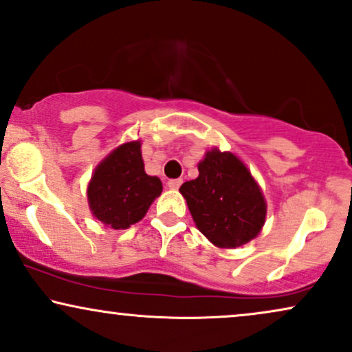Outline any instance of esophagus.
Here are the masks:
<instances>
[{"label": "esophagus", "instance_id": "1", "mask_svg": "<svg viewBox=\"0 0 352 352\" xmlns=\"http://www.w3.org/2000/svg\"><path fill=\"white\" fill-rule=\"evenodd\" d=\"M182 182H184L182 179L168 180V182H167V186H168V188H170V190H179L180 185H182Z\"/></svg>", "mask_w": 352, "mask_h": 352}]
</instances>
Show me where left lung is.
Masks as SVG:
<instances>
[{
	"instance_id": "8db88e82",
	"label": "left lung",
	"mask_w": 352,
	"mask_h": 352,
	"mask_svg": "<svg viewBox=\"0 0 352 352\" xmlns=\"http://www.w3.org/2000/svg\"><path fill=\"white\" fill-rule=\"evenodd\" d=\"M199 175L180 186L199 232L212 245L237 248L263 229L266 201L239 155L212 148L198 162Z\"/></svg>"
}]
</instances>
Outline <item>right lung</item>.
<instances>
[{
	"label": "right lung",
	"instance_id": "1",
	"mask_svg": "<svg viewBox=\"0 0 352 352\" xmlns=\"http://www.w3.org/2000/svg\"><path fill=\"white\" fill-rule=\"evenodd\" d=\"M162 182L144 172L141 141L120 144L102 159L87 185L92 216L107 228L128 229L140 222L155 198Z\"/></svg>",
	"mask_w": 352,
	"mask_h": 352
}]
</instances>
